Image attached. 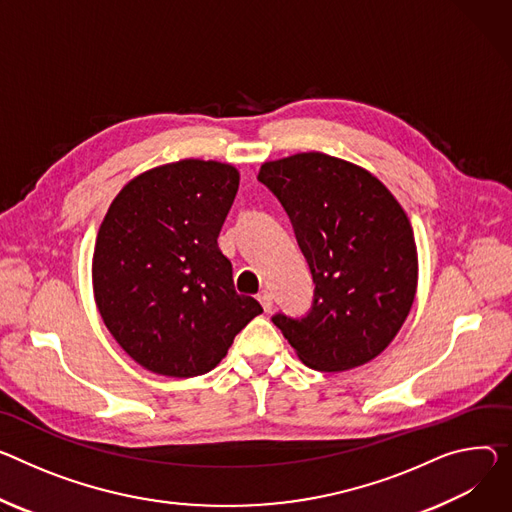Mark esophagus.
<instances>
[{"mask_svg":"<svg viewBox=\"0 0 512 512\" xmlns=\"http://www.w3.org/2000/svg\"><path fill=\"white\" fill-rule=\"evenodd\" d=\"M257 300L261 302V306H263L265 312H269V310L273 308V296H271L267 290H263V292L257 296Z\"/></svg>","mask_w":512,"mask_h":512,"instance_id":"obj_1","label":"esophagus"}]
</instances>
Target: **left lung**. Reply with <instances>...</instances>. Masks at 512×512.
Masks as SVG:
<instances>
[{"label":"left lung","mask_w":512,"mask_h":512,"mask_svg":"<svg viewBox=\"0 0 512 512\" xmlns=\"http://www.w3.org/2000/svg\"><path fill=\"white\" fill-rule=\"evenodd\" d=\"M265 188L284 206L304 253L314 298L304 316L273 324L318 371H343L378 357L396 337L416 294L412 226L365 169L324 153L261 165Z\"/></svg>","instance_id":"8db88e82"}]
</instances>
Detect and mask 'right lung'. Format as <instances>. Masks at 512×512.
<instances>
[{"label":"right lung","instance_id":"1","mask_svg":"<svg viewBox=\"0 0 512 512\" xmlns=\"http://www.w3.org/2000/svg\"><path fill=\"white\" fill-rule=\"evenodd\" d=\"M237 190L232 165L183 159L126 183L100 226L98 310L120 347L155 374H206L263 312L237 294L218 249Z\"/></svg>","mask_w":512,"mask_h":512}]
</instances>
